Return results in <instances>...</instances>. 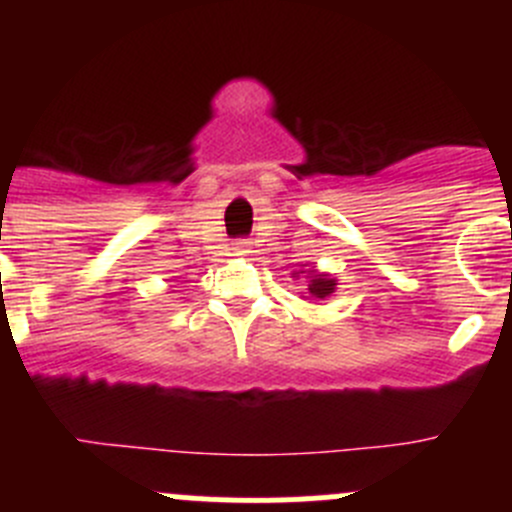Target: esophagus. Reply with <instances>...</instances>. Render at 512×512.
<instances>
[{
  "label": "esophagus",
  "instance_id": "obj_1",
  "mask_svg": "<svg viewBox=\"0 0 512 512\" xmlns=\"http://www.w3.org/2000/svg\"><path fill=\"white\" fill-rule=\"evenodd\" d=\"M247 250H250V242H247V240H237L235 242V252H237V255H245Z\"/></svg>",
  "mask_w": 512,
  "mask_h": 512
}]
</instances>
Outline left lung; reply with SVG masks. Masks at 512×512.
Listing matches in <instances>:
<instances>
[{
    "instance_id": "1",
    "label": "left lung",
    "mask_w": 512,
    "mask_h": 512,
    "mask_svg": "<svg viewBox=\"0 0 512 512\" xmlns=\"http://www.w3.org/2000/svg\"><path fill=\"white\" fill-rule=\"evenodd\" d=\"M334 289H337V280H332L327 275H312V280H309V294L317 299L329 297Z\"/></svg>"
}]
</instances>
